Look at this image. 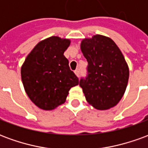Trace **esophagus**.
Returning a JSON list of instances; mask_svg holds the SVG:
<instances>
[{"label": "esophagus", "mask_w": 148, "mask_h": 148, "mask_svg": "<svg viewBox=\"0 0 148 148\" xmlns=\"http://www.w3.org/2000/svg\"><path fill=\"white\" fill-rule=\"evenodd\" d=\"M74 73H75V74L77 75V77H79V73H80V69H77L76 71H74Z\"/></svg>", "instance_id": "1"}]
</instances>
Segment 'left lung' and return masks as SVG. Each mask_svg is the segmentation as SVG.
Returning a JSON list of instances; mask_svg holds the SVG:
<instances>
[{
	"label": "left lung",
	"mask_w": 148,
	"mask_h": 148,
	"mask_svg": "<svg viewBox=\"0 0 148 148\" xmlns=\"http://www.w3.org/2000/svg\"><path fill=\"white\" fill-rule=\"evenodd\" d=\"M81 50L88 62L87 76L79 82L87 102L99 110L114 107L124 95L129 77L121 50L112 39L101 35L84 39Z\"/></svg>",
	"instance_id": "8db88e82"
}]
</instances>
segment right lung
<instances>
[{"label":"right lung","mask_w":148,"mask_h":148,"mask_svg":"<svg viewBox=\"0 0 148 148\" xmlns=\"http://www.w3.org/2000/svg\"><path fill=\"white\" fill-rule=\"evenodd\" d=\"M70 39L51 36L39 42L21 67V78L31 101L43 110H51L66 101L78 78L71 71L64 51Z\"/></svg>","instance_id":"add662e5"}]
</instances>
